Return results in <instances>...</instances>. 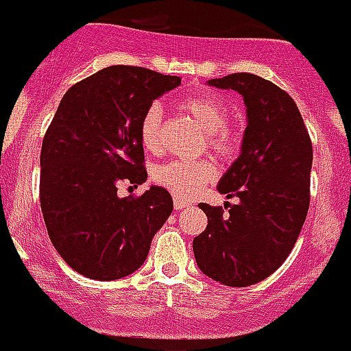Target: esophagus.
Here are the masks:
<instances>
[{
  "label": "esophagus",
  "mask_w": 351,
  "mask_h": 351,
  "mask_svg": "<svg viewBox=\"0 0 351 351\" xmlns=\"http://www.w3.org/2000/svg\"><path fill=\"white\" fill-rule=\"evenodd\" d=\"M187 206H191V203L180 199V197H174V208H176V210H184V208H187Z\"/></svg>",
  "instance_id": "34e87169"
}]
</instances>
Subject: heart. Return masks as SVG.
<instances>
[{"mask_svg": "<svg viewBox=\"0 0 351 351\" xmlns=\"http://www.w3.org/2000/svg\"><path fill=\"white\" fill-rule=\"evenodd\" d=\"M179 110L189 116L194 123L199 124L206 133V145L213 155L225 160L232 157L237 150V138L228 124V109L218 97L210 93L184 97L177 104ZM162 130L164 119L157 106H152L145 110L140 121V140L141 145L150 154H158L162 150ZM215 176V169L210 162H179L172 160L155 167L154 180L158 186L171 191L177 197L194 196L206 182Z\"/></svg>", "mask_w": 351, "mask_h": 351, "instance_id": "heart-1", "label": "heart"}]
</instances>
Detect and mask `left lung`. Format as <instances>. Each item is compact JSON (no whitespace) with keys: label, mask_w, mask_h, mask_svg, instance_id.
Instances as JSON below:
<instances>
[{"label":"left lung","mask_w":351,"mask_h":351,"mask_svg":"<svg viewBox=\"0 0 351 351\" xmlns=\"http://www.w3.org/2000/svg\"><path fill=\"white\" fill-rule=\"evenodd\" d=\"M208 85L244 97L247 128L241 155L218 182L239 203L227 215L199 204L208 225L194 237V258L215 282L249 287L273 275L297 242L311 203L312 143L297 104L275 83L234 73Z\"/></svg>","instance_id":"left-lung-1"}]
</instances>
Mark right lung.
<instances>
[{
    "label": "right lung",
    "instance_id": "right-lung-1",
    "mask_svg": "<svg viewBox=\"0 0 351 351\" xmlns=\"http://www.w3.org/2000/svg\"><path fill=\"white\" fill-rule=\"evenodd\" d=\"M179 76L140 66H109L61 99L40 150V210L62 259L100 282L136 271L172 213L167 189L119 197L117 186L147 180L140 121Z\"/></svg>",
    "mask_w": 351,
    "mask_h": 351
}]
</instances>
